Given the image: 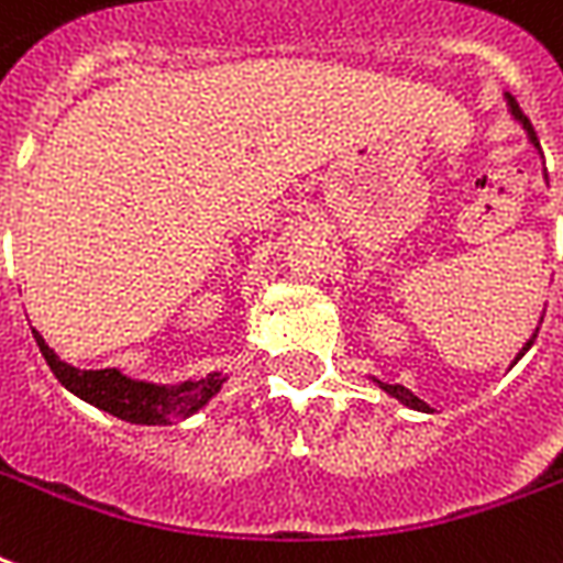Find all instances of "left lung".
I'll use <instances>...</instances> for the list:
<instances>
[{"label":"left lung","instance_id":"1","mask_svg":"<svg viewBox=\"0 0 563 563\" xmlns=\"http://www.w3.org/2000/svg\"><path fill=\"white\" fill-rule=\"evenodd\" d=\"M505 100H508V111H510V114H514V120H517V123H520V126L526 129V132H529L531 144H534V147H540L538 135H534V126H531V120L526 118V114H522V109H520V106H517V100H514L510 93H505ZM531 342H534V336H531L529 342L522 345V351H520V354H517V360H520L522 354H526V351L531 349ZM517 360H514V363H517ZM375 384L380 386V389H384L386 396L398 398V401H401V405H405V407H413V410H422V413H434L431 407L424 405L422 398H416L413 393H410V389H405V386H401V384H380V380H375Z\"/></svg>","mask_w":563,"mask_h":563}]
</instances>
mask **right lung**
Segmentation results:
<instances>
[{
	"label": "right lung",
	"mask_w": 563,
	"mask_h": 563,
	"mask_svg": "<svg viewBox=\"0 0 563 563\" xmlns=\"http://www.w3.org/2000/svg\"><path fill=\"white\" fill-rule=\"evenodd\" d=\"M32 333L46 366L53 368V375L62 380V386H67L81 401L132 424H174L179 419H188L200 407L209 405L227 380L224 372H212L200 380L158 386L147 384V380H132L118 368H76L58 360V354L43 342L37 330Z\"/></svg>",
	"instance_id": "obj_1"
}]
</instances>
